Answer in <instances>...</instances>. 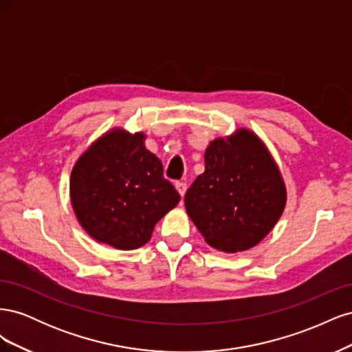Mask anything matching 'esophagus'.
Masks as SVG:
<instances>
[{"label":"esophagus","mask_w":352,"mask_h":352,"mask_svg":"<svg viewBox=\"0 0 352 352\" xmlns=\"http://www.w3.org/2000/svg\"><path fill=\"white\" fill-rule=\"evenodd\" d=\"M175 186H176V189H177V192L180 194V197L184 198V195H185V192H186V184L185 182H176L175 184Z\"/></svg>","instance_id":"obj_1"}]
</instances>
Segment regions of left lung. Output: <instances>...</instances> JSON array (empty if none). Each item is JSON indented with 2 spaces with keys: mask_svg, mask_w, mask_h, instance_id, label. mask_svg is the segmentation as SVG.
<instances>
[{
  "mask_svg": "<svg viewBox=\"0 0 352 352\" xmlns=\"http://www.w3.org/2000/svg\"><path fill=\"white\" fill-rule=\"evenodd\" d=\"M185 208L210 247L235 254L269 235L286 206V186L267 146L252 131L216 138Z\"/></svg>",
  "mask_w": 352,
  "mask_h": 352,
  "instance_id": "left-lung-1",
  "label": "left lung"
}]
</instances>
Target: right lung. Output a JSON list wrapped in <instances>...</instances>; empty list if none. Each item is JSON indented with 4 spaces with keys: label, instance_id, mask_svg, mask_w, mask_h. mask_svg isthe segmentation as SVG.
Returning a JSON list of instances; mask_svg holds the SVG:
<instances>
[{
    "label": "right lung",
    "instance_id": "obj_1",
    "mask_svg": "<svg viewBox=\"0 0 352 352\" xmlns=\"http://www.w3.org/2000/svg\"><path fill=\"white\" fill-rule=\"evenodd\" d=\"M145 133L105 132L74 163L70 201L80 226L100 243L122 251L151 239L154 226L180 201L163 164L145 148Z\"/></svg>",
    "mask_w": 352,
    "mask_h": 352
}]
</instances>
